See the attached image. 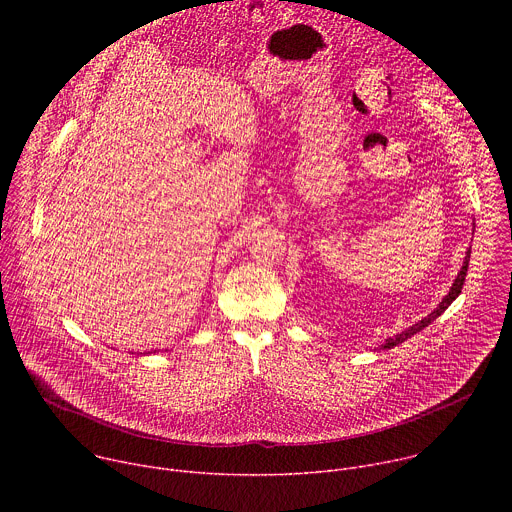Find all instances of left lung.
<instances>
[{
    "instance_id": "1",
    "label": "left lung",
    "mask_w": 512,
    "mask_h": 512,
    "mask_svg": "<svg viewBox=\"0 0 512 512\" xmlns=\"http://www.w3.org/2000/svg\"><path fill=\"white\" fill-rule=\"evenodd\" d=\"M468 263H470V251L466 253V261H464V265H462V271L458 273V277H456V281H454V285H452V289H450V294L442 300V304L437 306L427 318H423L421 322H417V324H413L411 328H407L405 332H401V334H397V336H393V338H389L385 344H383V348H393V346H397V344H401V342H405L407 338H411L413 334H417V332H421L427 324H431L437 316H442L444 312H446V308L460 296V291H462V285H464V281H466V273H468Z\"/></svg>"
}]
</instances>
